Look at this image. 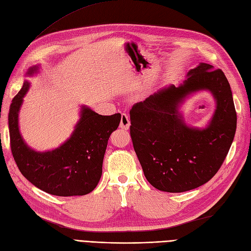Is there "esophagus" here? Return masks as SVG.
Masks as SVG:
<instances>
[{"mask_svg":"<svg viewBox=\"0 0 251 251\" xmlns=\"http://www.w3.org/2000/svg\"><path fill=\"white\" fill-rule=\"evenodd\" d=\"M130 126V121H129V117L126 113H122L121 115V123H120V127L122 129L127 130L128 128Z\"/></svg>","mask_w":251,"mask_h":251,"instance_id":"obj_1","label":"esophagus"}]
</instances>
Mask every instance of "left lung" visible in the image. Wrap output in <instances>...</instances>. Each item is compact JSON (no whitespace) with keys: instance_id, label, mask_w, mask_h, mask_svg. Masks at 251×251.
<instances>
[{"instance_id":"obj_1","label":"left lung","mask_w":251,"mask_h":251,"mask_svg":"<svg viewBox=\"0 0 251 251\" xmlns=\"http://www.w3.org/2000/svg\"><path fill=\"white\" fill-rule=\"evenodd\" d=\"M182 85H172L130 109V136L144 175L153 188L181 193L208 182L224 162L236 129L232 92L221 69L201 62ZM201 89L214 94L217 109L203 130L185 125L177 106Z\"/></svg>"}]
</instances>
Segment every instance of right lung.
Instances as JSON below:
<instances>
[{"label":"right lung","mask_w":251,"mask_h":251,"mask_svg":"<svg viewBox=\"0 0 251 251\" xmlns=\"http://www.w3.org/2000/svg\"><path fill=\"white\" fill-rule=\"evenodd\" d=\"M38 67L28 70L30 76ZM29 88L25 80L9 108L10 149L22 175L35 187L56 196H81L98 185L110 134L117 129L121 114L100 115L82 106L72 136L60 147L39 152L29 149L19 131L18 117Z\"/></svg>","instance_id":"right-lung-1"}]
</instances>
